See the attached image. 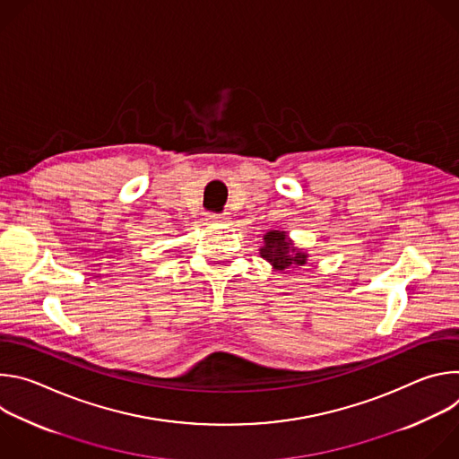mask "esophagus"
I'll return each mask as SVG.
<instances>
[{"instance_id":"obj_1","label":"esophagus","mask_w":459,"mask_h":459,"mask_svg":"<svg viewBox=\"0 0 459 459\" xmlns=\"http://www.w3.org/2000/svg\"><path fill=\"white\" fill-rule=\"evenodd\" d=\"M207 220L212 223H223L229 220V214H218V212H207Z\"/></svg>"}]
</instances>
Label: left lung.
<instances>
[{"label": "left lung", "instance_id": "left-lung-1", "mask_svg": "<svg viewBox=\"0 0 459 459\" xmlns=\"http://www.w3.org/2000/svg\"><path fill=\"white\" fill-rule=\"evenodd\" d=\"M261 255L278 271H287L292 265L307 264V254L292 248L290 241L281 230H271L265 234V247L261 248Z\"/></svg>", "mask_w": 459, "mask_h": 459}]
</instances>
